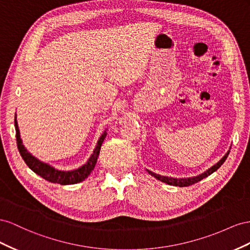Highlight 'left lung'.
<instances>
[{"instance_id":"obj_1","label":"left lung","mask_w":250,"mask_h":250,"mask_svg":"<svg viewBox=\"0 0 250 250\" xmlns=\"http://www.w3.org/2000/svg\"><path fill=\"white\" fill-rule=\"evenodd\" d=\"M228 154H229V151L227 152V154L223 157L222 159H221V160L217 163V165H215L213 167H211L210 168H208V169L206 170V172H204L203 174L199 175V176H197V177L188 178V179H176V178H169V177H165V176L157 175V174H155V173L151 172V170H147V172H148V174H151L153 177H155L156 179H158V180H160V181H162V182H166V183H167V184H169V185H175V187H180V188H183V187H188V185L195 184V183L199 182L200 180H202L203 178L209 176V175H210V174H212L213 172H216V170H217L221 166L223 165L224 161H225V160H226V158H227Z\"/></svg>"}]
</instances>
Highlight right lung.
I'll return each mask as SVG.
<instances>
[{
	"label": "right lung",
	"instance_id": "1",
	"mask_svg": "<svg viewBox=\"0 0 250 250\" xmlns=\"http://www.w3.org/2000/svg\"><path fill=\"white\" fill-rule=\"evenodd\" d=\"M14 126H16V136H17V146L19 148V152L22 156V158L26 162V165L29 167L30 169H32L35 174H38L42 178H44L45 180L52 182V183H59L62 185H68V184H75L78 182L83 181L87 178L92 170L94 169V167L96 165V161L99 155V151H101V146L103 145V141L105 138V132L102 135V137L99 138L97 146L94 149L93 154L90 157L89 161L85 163L82 167L69 170V172H62V170H58L54 167H50L47 163H44L40 161L39 159L33 157L30 153L27 152V149L22 145V140L20 137V131L18 126L17 117L14 118Z\"/></svg>",
	"mask_w": 250,
	"mask_h": 250
}]
</instances>
